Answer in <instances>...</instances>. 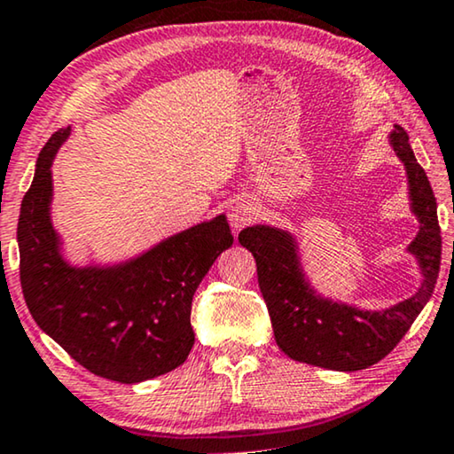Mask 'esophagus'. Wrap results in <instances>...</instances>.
I'll use <instances>...</instances> for the list:
<instances>
[{"label":"esophagus","mask_w":454,"mask_h":454,"mask_svg":"<svg viewBox=\"0 0 454 454\" xmlns=\"http://www.w3.org/2000/svg\"><path fill=\"white\" fill-rule=\"evenodd\" d=\"M228 218H230V226L234 230H242L257 218V203L248 200V197H239V200L230 206Z\"/></svg>","instance_id":"esophagus-1"}]
</instances>
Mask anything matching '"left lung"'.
<instances>
[{"label":"left lung","instance_id":"obj_1","mask_svg":"<svg viewBox=\"0 0 454 454\" xmlns=\"http://www.w3.org/2000/svg\"><path fill=\"white\" fill-rule=\"evenodd\" d=\"M388 144L405 166L410 209L418 220V234L405 248L416 259L421 276L410 298L370 310L323 296L306 276L298 240L290 230L254 224L239 234L240 245L257 261L259 288L278 346L292 360L340 372L372 366L397 346L432 296L442 251L436 197L403 127H393Z\"/></svg>","mask_w":454,"mask_h":454}]
</instances>
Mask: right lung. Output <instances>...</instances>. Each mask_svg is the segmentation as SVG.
<instances>
[{"label": "right lung", "instance_id": "right-lung-1", "mask_svg": "<svg viewBox=\"0 0 454 454\" xmlns=\"http://www.w3.org/2000/svg\"><path fill=\"white\" fill-rule=\"evenodd\" d=\"M69 133L44 144L22 200L16 239L24 300L38 327L92 374L123 385L156 379L187 360L193 294L234 236L218 214L133 257L75 263L51 215V166Z\"/></svg>", "mask_w": 454, "mask_h": 454}]
</instances>
